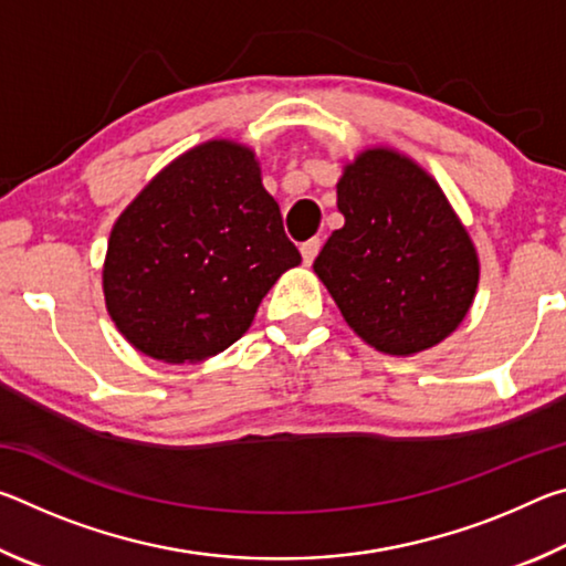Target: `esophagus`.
Instances as JSON below:
<instances>
[{
    "label": "esophagus",
    "mask_w": 566,
    "mask_h": 566,
    "mask_svg": "<svg viewBox=\"0 0 566 566\" xmlns=\"http://www.w3.org/2000/svg\"><path fill=\"white\" fill-rule=\"evenodd\" d=\"M319 247H322V242H319L317 237H314V239H310V242H304V244H302L300 252H302V262H304V266H310V264L314 262V256L319 254Z\"/></svg>",
    "instance_id": "34e87169"
}]
</instances>
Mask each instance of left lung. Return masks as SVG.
Masks as SVG:
<instances>
[{
	"instance_id": "8db88e82",
	"label": "left lung",
	"mask_w": 566,
	"mask_h": 566,
	"mask_svg": "<svg viewBox=\"0 0 566 566\" xmlns=\"http://www.w3.org/2000/svg\"><path fill=\"white\" fill-rule=\"evenodd\" d=\"M344 227L314 260L344 322L369 347L411 357L472 310L479 254L442 187L395 147H367L337 181Z\"/></svg>"
}]
</instances>
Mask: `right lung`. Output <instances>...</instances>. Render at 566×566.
Returning <instances> with one entry per match:
<instances>
[{"label": "right lung", "mask_w": 566, "mask_h": 566, "mask_svg": "<svg viewBox=\"0 0 566 566\" xmlns=\"http://www.w3.org/2000/svg\"><path fill=\"white\" fill-rule=\"evenodd\" d=\"M300 262L254 149L209 139L171 159L117 217L104 304L134 349L195 364L242 337Z\"/></svg>", "instance_id": "obj_1"}]
</instances>
